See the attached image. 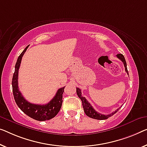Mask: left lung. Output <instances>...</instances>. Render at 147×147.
Returning <instances> with one entry per match:
<instances>
[{
    "instance_id": "8db88e82",
    "label": "left lung",
    "mask_w": 147,
    "mask_h": 147,
    "mask_svg": "<svg viewBox=\"0 0 147 147\" xmlns=\"http://www.w3.org/2000/svg\"><path fill=\"white\" fill-rule=\"evenodd\" d=\"M116 56H117V57L119 59L121 60L122 62L123 63L125 72L127 73V74H129L127 68V63H126L125 59L124 56L122 54H117ZM76 93H77V95L78 97L80 98V99L82 100L83 109H84V112H85V113H86V115L87 116H88V117H90L93 118V119H98V120L107 119L108 117H111V116H112L113 115H114L115 113L120 109V108L117 109L115 111H113V112L111 113V114H109V115L101 114V113H98L96 111H95V109L92 108V106L88 102V100H86V98H85L84 97H83V96H82V93H81V90L80 88H76Z\"/></svg>"
}]
</instances>
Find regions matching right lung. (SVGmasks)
Instances as JSON below:
<instances>
[{"instance_id": "right-lung-1", "label": "right lung", "mask_w": 147, "mask_h": 147, "mask_svg": "<svg viewBox=\"0 0 147 147\" xmlns=\"http://www.w3.org/2000/svg\"><path fill=\"white\" fill-rule=\"evenodd\" d=\"M28 46H27L22 53L20 55L17 59L16 65H15V71L14 74H13L12 81L13 95H14L15 102H16L17 106L24 113L29 117L41 121L49 120L53 118L60 111L63 103V94L64 92L65 87L59 89L53 98L48 104L45 105L32 104V103L28 102L23 97L22 94L19 90L18 84V70L20 66L22 59L24 54L27 50Z\"/></svg>"}]
</instances>
